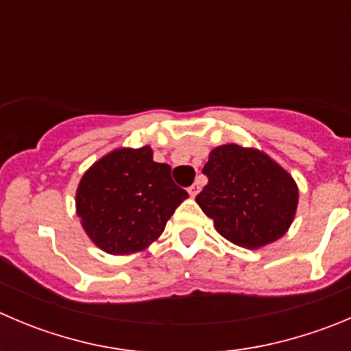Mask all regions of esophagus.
Returning a JSON list of instances; mask_svg holds the SVG:
<instances>
[{
    "label": "esophagus",
    "instance_id": "34e87169",
    "mask_svg": "<svg viewBox=\"0 0 351 351\" xmlns=\"http://www.w3.org/2000/svg\"><path fill=\"white\" fill-rule=\"evenodd\" d=\"M188 193H189V196H193V198H195V196L199 193V186L198 184H191L188 188Z\"/></svg>",
    "mask_w": 351,
    "mask_h": 351
}]
</instances>
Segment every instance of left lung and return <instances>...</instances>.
I'll return each instance as SVG.
<instances>
[{"instance_id": "left-lung-1", "label": "left lung", "mask_w": 351, "mask_h": 351, "mask_svg": "<svg viewBox=\"0 0 351 351\" xmlns=\"http://www.w3.org/2000/svg\"><path fill=\"white\" fill-rule=\"evenodd\" d=\"M203 173L208 184L196 203L223 238L243 248H258L288 231L298 205V188L262 152L219 146L210 153Z\"/></svg>"}]
</instances>
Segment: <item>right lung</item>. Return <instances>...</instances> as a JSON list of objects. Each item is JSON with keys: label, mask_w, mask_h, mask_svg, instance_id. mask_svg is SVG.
<instances>
[{"label": "right lung", "mask_w": 351, "mask_h": 351, "mask_svg": "<svg viewBox=\"0 0 351 351\" xmlns=\"http://www.w3.org/2000/svg\"><path fill=\"white\" fill-rule=\"evenodd\" d=\"M188 198L167 163L153 162L149 146L117 149L96 162L77 189V215L89 238L112 255L145 250Z\"/></svg>", "instance_id": "obj_1"}]
</instances>
